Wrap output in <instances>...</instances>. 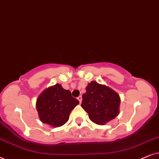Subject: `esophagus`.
Wrapping results in <instances>:
<instances>
[{"label":"esophagus","mask_w":159,"mask_h":159,"mask_svg":"<svg viewBox=\"0 0 159 159\" xmlns=\"http://www.w3.org/2000/svg\"><path fill=\"white\" fill-rule=\"evenodd\" d=\"M78 100H79L80 103H81V102H82V97L81 96H79V97H78Z\"/></svg>","instance_id":"esophagus-1"}]
</instances>
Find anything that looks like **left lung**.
I'll list each match as a JSON object with an SVG mask.
<instances>
[{"instance_id":"8db88e82","label":"left lung","mask_w":159,"mask_h":159,"mask_svg":"<svg viewBox=\"0 0 159 159\" xmlns=\"http://www.w3.org/2000/svg\"><path fill=\"white\" fill-rule=\"evenodd\" d=\"M86 91L82 95L81 107L92 122L104 125L118 116L120 98L117 92L94 81L88 84Z\"/></svg>"}]
</instances>
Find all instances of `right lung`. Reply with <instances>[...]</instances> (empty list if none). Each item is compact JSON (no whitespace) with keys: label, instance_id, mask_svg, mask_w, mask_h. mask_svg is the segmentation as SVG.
Instances as JSON below:
<instances>
[{"label":"right lung","instance_id":"1","mask_svg":"<svg viewBox=\"0 0 159 159\" xmlns=\"http://www.w3.org/2000/svg\"><path fill=\"white\" fill-rule=\"evenodd\" d=\"M79 104L72 97L70 90L64 89L57 84L44 89L36 100V110L41 122L54 127H59L69 119L70 114Z\"/></svg>","mask_w":159,"mask_h":159}]
</instances>
